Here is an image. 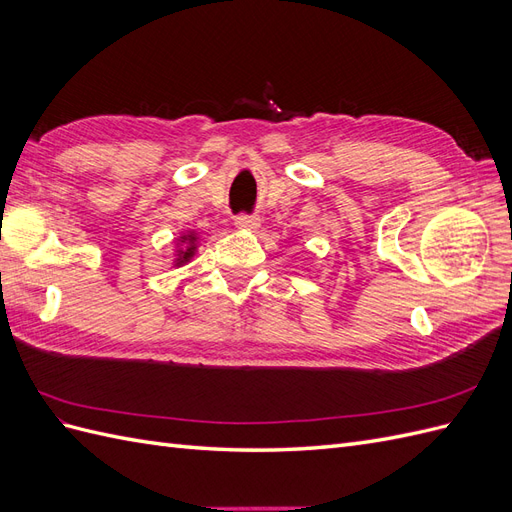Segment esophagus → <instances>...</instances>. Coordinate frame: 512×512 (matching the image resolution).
<instances>
[{"label":"esophagus","mask_w":512,"mask_h":512,"mask_svg":"<svg viewBox=\"0 0 512 512\" xmlns=\"http://www.w3.org/2000/svg\"><path fill=\"white\" fill-rule=\"evenodd\" d=\"M235 226L239 230H256L260 226V220L256 218V215L241 213V215H237V218H235Z\"/></svg>","instance_id":"esophagus-1"}]
</instances>
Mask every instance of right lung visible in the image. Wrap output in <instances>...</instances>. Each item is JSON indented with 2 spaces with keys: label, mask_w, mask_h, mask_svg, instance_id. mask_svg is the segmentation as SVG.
Wrapping results in <instances>:
<instances>
[{
  "label": "right lung",
  "mask_w": 512,
  "mask_h": 512,
  "mask_svg": "<svg viewBox=\"0 0 512 512\" xmlns=\"http://www.w3.org/2000/svg\"><path fill=\"white\" fill-rule=\"evenodd\" d=\"M200 245V235L196 230H185L175 239V260L173 267H183L196 256Z\"/></svg>",
  "instance_id": "right-lung-1"
}]
</instances>
